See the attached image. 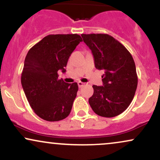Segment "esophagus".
<instances>
[{"mask_svg":"<svg viewBox=\"0 0 160 160\" xmlns=\"http://www.w3.org/2000/svg\"><path fill=\"white\" fill-rule=\"evenodd\" d=\"M78 87H79V88H82L84 85V83H83V82H78Z\"/></svg>","mask_w":160,"mask_h":160,"instance_id":"esophagus-1","label":"esophagus"}]
</instances>
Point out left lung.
<instances>
[{"label":"left lung","mask_w":160,"mask_h":160,"mask_svg":"<svg viewBox=\"0 0 160 160\" xmlns=\"http://www.w3.org/2000/svg\"><path fill=\"white\" fill-rule=\"evenodd\" d=\"M94 58L95 67L104 69L102 86L93 85L89 104L105 118L119 115L128 108L138 85L134 60L129 51L113 37L105 33L82 34Z\"/></svg>","instance_id":"left-lung-1"}]
</instances>
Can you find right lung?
<instances>
[{"mask_svg":"<svg viewBox=\"0 0 160 160\" xmlns=\"http://www.w3.org/2000/svg\"><path fill=\"white\" fill-rule=\"evenodd\" d=\"M82 42L78 34H51L28 51L22 72V85L32 109L47 121H58L69 115L76 97V82L58 78L66 72L69 56Z\"/></svg>","mask_w":160,"mask_h":160,"instance_id":"add662e5","label":"right lung"}]
</instances>
